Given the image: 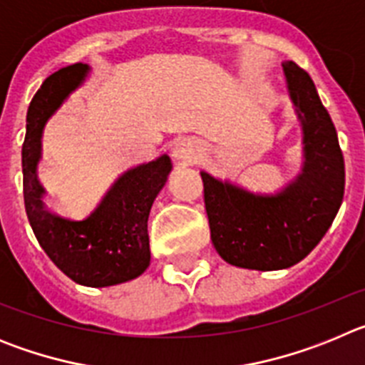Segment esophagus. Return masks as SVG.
I'll return each mask as SVG.
<instances>
[{"instance_id":"obj_1","label":"esophagus","mask_w":365,"mask_h":365,"mask_svg":"<svg viewBox=\"0 0 365 365\" xmlns=\"http://www.w3.org/2000/svg\"><path fill=\"white\" fill-rule=\"evenodd\" d=\"M199 148L197 144L193 143L192 138H179L175 144H173V157H175L179 163H193L197 159Z\"/></svg>"}]
</instances>
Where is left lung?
I'll use <instances>...</instances> for the list:
<instances>
[{
    "label": "left lung",
    "mask_w": 365,
    "mask_h": 365,
    "mask_svg": "<svg viewBox=\"0 0 365 365\" xmlns=\"http://www.w3.org/2000/svg\"><path fill=\"white\" fill-rule=\"evenodd\" d=\"M303 130L302 173L274 195H257L201 173L215 250L230 265L279 270L320 243L344 199L346 168L336 130L307 71L283 63Z\"/></svg>",
    "instance_id": "left-lung-1"
}]
</instances>
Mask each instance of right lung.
Listing matches in <instances>:
<instances>
[{
    "label": "right lung",
    "instance_id": "obj_1",
    "mask_svg": "<svg viewBox=\"0 0 365 365\" xmlns=\"http://www.w3.org/2000/svg\"><path fill=\"white\" fill-rule=\"evenodd\" d=\"M87 73V63L62 67L41 83L32 98L21 148L24 199L32 232L54 265L80 285L109 287L137 278L150 265L148 217L172 170V160L163 155L128 170L83 221H69L45 210L43 188L36 177L41 133L45 122Z\"/></svg>",
    "mask_w": 365,
    "mask_h": 365
}]
</instances>
